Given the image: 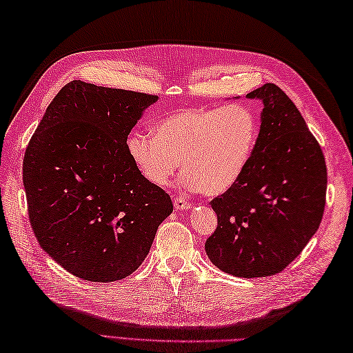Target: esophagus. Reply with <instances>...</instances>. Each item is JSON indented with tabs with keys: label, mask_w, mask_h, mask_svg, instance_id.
I'll use <instances>...</instances> for the list:
<instances>
[{
	"label": "esophagus",
	"mask_w": 353,
	"mask_h": 353,
	"mask_svg": "<svg viewBox=\"0 0 353 353\" xmlns=\"http://www.w3.org/2000/svg\"><path fill=\"white\" fill-rule=\"evenodd\" d=\"M174 206H175V210H187V208H190L192 205L188 203L184 197H175Z\"/></svg>",
	"instance_id": "esophagus-1"
}]
</instances>
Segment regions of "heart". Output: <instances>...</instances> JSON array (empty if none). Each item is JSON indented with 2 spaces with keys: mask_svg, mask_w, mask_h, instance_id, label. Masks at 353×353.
Returning <instances> with one entry per match:
<instances>
[{
  "mask_svg": "<svg viewBox=\"0 0 353 353\" xmlns=\"http://www.w3.org/2000/svg\"><path fill=\"white\" fill-rule=\"evenodd\" d=\"M259 139V118L245 103L193 108L161 118L154 136L133 133L128 154L141 175L166 187L179 169L181 183L220 194L234 187L250 161Z\"/></svg>",
  "mask_w": 353,
  "mask_h": 353,
  "instance_id": "obj_1",
  "label": "heart"
}]
</instances>
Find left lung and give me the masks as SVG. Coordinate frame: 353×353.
<instances>
[{"label": "left lung", "mask_w": 353, "mask_h": 353, "mask_svg": "<svg viewBox=\"0 0 353 353\" xmlns=\"http://www.w3.org/2000/svg\"><path fill=\"white\" fill-rule=\"evenodd\" d=\"M263 101L257 145L241 178L210 202L217 228L206 239L210 261L236 277L281 272L319 229L326 163L301 112L277 85L247 94Z\"/></svg>", "instance_id": "left-lung-1"}]
</instances>
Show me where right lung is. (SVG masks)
I'll use <instances>...</instances> for the list:
<instances>
[{"instance_id":"right-lung-1","label":"right lung","mask_w":353,"mask_h":353,"mask_svg":"<svg viewBox=\"0 0 353 353\" xmlns=\"http://www.w3.org/2000/svg\"><path fill=\"white\" fill-rule=\"evenodd\" d=\"M157 96L72 81L50 101L23 156L40 247L82 280L125 279L147 257L170 196L150 184L127 136Z\"/></svg>"}]
</instances>
